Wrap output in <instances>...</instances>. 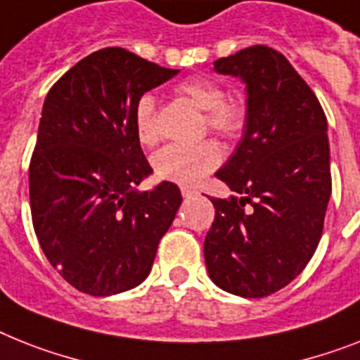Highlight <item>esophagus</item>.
Masks as SVG:
<instances>
[{"label": "esophagus", "instance_id": "esophagus-1", "mask_svg": "<svg viewBox=\"0 0 360 360\" xmlns=\"http://www.w3.org/2000/svg\"><path fill=\"white\" fill-rule=\"evenodd\" d=\"M195 195H198L197 189H193V187H182V197L184 198H191V197H195Z\"/></svg>", "mask_w": 360, "mask_h": 360}]
</instances>
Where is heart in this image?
I'll list each match as a JSON object with an SVG mask.
<instances>
[{
	"instance_id": "heart-1",
	"label": "heart",
	"mask_w": 360,
	"mask_h": 360,
	"mask_svg": "<svg viewBox=\"0 0 360 360\" xmlns=\"http://www.w3.org/2000/svg\"><path fill=\"white\" fill-rule=\"evenodd\" d=\"M176 91L189 99L198 110L206 112L207 129L222 139L239 138L245 129V106L236 99H224V91L217 82L207 79H186ZM134 129L143 145H154L160 138L156 121V99L143 94L134 105ZM222 153L215 141H200L197 145H167L153 160L156 176L182 186H195L219 167Z\"/></svg>"
}]
</instances>
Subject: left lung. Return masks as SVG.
<instances>
[{
	"label": "left lung",
	"instance_id": "1",
	"mask_svg": "<svg viewBox=\"0 0 360 360\" xmlns=\"http://www.w3.org/2000/svg\"><path fill=\"white\" fill-rule=\"evenodd\" d=\"M246 84L245 134L215 173L237 197L210 198L207 274L243 298L283 289L320 243L331 197L328 120L316 95L281 53L252 46L213 62Z\"/></svg>",
	"mask_w": 360,
	"mask_h": 360
}]
</instances>
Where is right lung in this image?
<instances>
[{"instance_id":"obj_1","label":"right lung","mask_w":360,"mask_h":360,"mask_svg":"<svg viewBox=\"0 0 360 360\" xmlns=\"http://www.w3.org/2000/svg\"><path fill=\"white\" fill-rule=\"evenodd\" d=\"M176 73L106 47L47 94L29 165L32 226L49 263L80 292L138 287L182 204L173 182L136 191L153 169L134 129V105Z\"/></svg>"}]
</instances>
